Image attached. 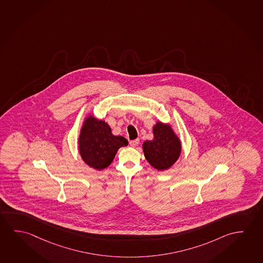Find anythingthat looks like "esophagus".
<instances>
[{"mask_svg":"<svg viewBox=\"0 0 263 263\" xmlns=\"http://www.w3.org/2000/svg\"><path fill=\"white\" fill-rule=\"evenodd\" d=\"M139 142H140V140L136 139V140H134V141H130L129 142V145L132 146V147H136L139 144Z\"/></svg>","mask_w":263,"mask_h":263,"instance_id":"obj_1","label":"esophagus"}]
</instances>
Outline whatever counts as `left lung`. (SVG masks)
Wrapping results in <instances>:
<instances>
[{"label":"left lung","instance_id":"8db88e82","mask_svg":"<svg viewBox=\"0 0 263 263\" xmlns=\"http://www.w3.org/2000/svg\"><path fill=\"white\" fill-rule=\"evenodd\" d=\"M154 139L145 141L142 149L146 160L159 171L167 170L178 160L182 146L179 138L169 124L161 121L156 122L153 128Z\"/></svg>","mask_w":263,"mask_h":263}]
</instances>
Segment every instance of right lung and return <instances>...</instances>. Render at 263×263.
Instances as JSON below:
<instances>
[{"label":"right lung","mask_w":263,"mask_h":263,"mask_svg":"<svg viewBox=\"0 0 263 263\" xmlns=\"http://www.w3.org/2000/svg\"><path fill=\"white\" fill-rule=\"evenodd\" d=\"M127 145L125 138L113 135L105 121L89 115L84 121L79 138V149L81 158L88 166L103 170L111 163L118 150Z\"/></svg>","instance_id":"right-lung-1"}]
</instances>
